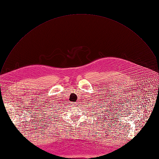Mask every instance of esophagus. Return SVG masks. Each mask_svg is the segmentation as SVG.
Wrapping results in <instances>:
<instances>
[{
  "instance_id": "1",
  "label": "esophagus",
  "mask_w": 159,
  "mask_h": 159,
  "mask_svg": "<svg viewBox=\"0 0 159 159\" xmlns=\"http://www.w3.org/2000/svg\"><path fill=\"white\" fill-rule=\"evenodd\" d=\"M73 103V105H77V103Z\"/></svg>"
}]
</instances>
